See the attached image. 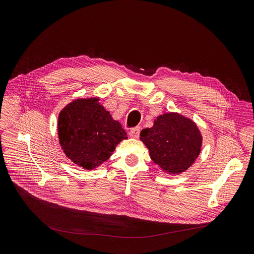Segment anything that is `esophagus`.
<instances>
[{
    "label": "esophagus",
    "instance_id": "34e87169",
    "mask_svg": "<svg viewBox=\"0 0 254 254\" xmlns=\"http://www.w3.org/2000/svg\"><path fill=\"white\" fill-rule=\"evenodd\" d=\"M128 134L131 138H135V139H138L139 138V135H140V127H133L130 128Z\"/></svg>",
    "mask_w": 254,
    "mask_h": 254
}]
</instances>
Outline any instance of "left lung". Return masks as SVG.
Here are the masks:
<instances>
[{"instance_id":"8db88e82","label":"left lung","mask_w":254,"mask_h":254,"mask_svg":"<svg viewBox=\"0 0 254 254\" xmlns=\"http://www.w3.org/2000/svg\"><path fill=\"white\" fill-rule=\"evenodd\" d=\"M153 163L169 174L186 171L199 156L202 137L197 126L179 113H165L140 133Z\"/></svg>"}]
</instances>
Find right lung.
Listing matches in <instances>:
<instances>
[{"label":"right lung","instance_id":"add662e5","mask_svg":"<svg viewBox=\"0 0 254 254\" xmlns=\"http://www.w3.org/2000/svg\"><path fill=\"white\" fill-rule=\"evenodd\" d=\"M58 135L66 157L88 170L106 162L127 138L96 97L79 98L66 106L59 114Z\"/></svg>","mask_w":254,"mask_h":254}]
</instances>
